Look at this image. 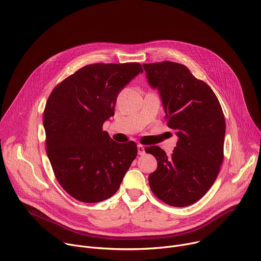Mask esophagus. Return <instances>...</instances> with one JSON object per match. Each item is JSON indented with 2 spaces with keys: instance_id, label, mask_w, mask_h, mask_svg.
<instances>
[{
  "instance_id": "1",
  "label": "esophagus",
  "mask_w": 261,
  "mask_h": 261,
  "mask_svg": "<svg viewBox=\"0 0 261 261\" xmlns=\"http://www.w3.org/2000/svg\"><path fill=\"white\" fill-rule=\"evenodd\" d=\"M137 153H138V155H140V156L145 154V148H144L143 145H141V144H138V145H137Z\"/></svg>"
}]
</instances>
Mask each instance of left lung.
Wrapping results in <instances>:
<instances>
[{"label": "left lung", "instance_id": "1", "mask_svg": "<svg viewBox=\"0 0 261 261\" xmlns=\"http://www.w3.org/2000/svg\"><path fill=\"white\" fill-rule=\"evenodd\" d=\"M142 66L148 85L159 91L167 126L178 137L171 156L157 145L145 147L158 162L148 184L166 204L188 206L208 191L219 173L224 115L213 90L186 66L169 61Z\"/></svg>", "mask_w": 261, "mask_h": 261}]
</instances>
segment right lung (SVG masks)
I'll return each mask as SVG.
<instances>
[{
    "mask_svg": "<svg viewBox=\"0 0 261 261\" xmlns=\"http://www.w3.org/2000/svg\"><path fill=\"white\" fill-rule=\"evenodd\" d=\"M142 72L139 63L92 64L59 84L43 115L46 153L63 189L80 201L113 196L136 158L134 141H114L102 126L120 92Z\"/></svg>",
    "mask_w": 261,
    "mask_h": 261,
    "instance_id": "right-lung-1",
    "label": "right lung"
}]
</instances>
